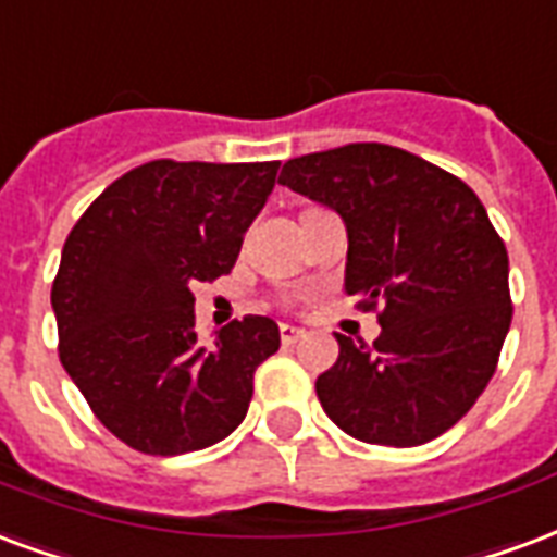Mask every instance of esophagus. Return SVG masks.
Returning <instances> with one entry per match:
<instances>
[{"mask_svg": "<svg viewBox=\"0 0 557 557\" xmlns=\"http://www.w3.org/2000/svg\"><path fill=\"white\" fill-rule=\"evenodd\" d=\"M299 337H305L302 329H296V325H282V341L290 346V343H296Z\"/></svg>", "mask_w": 557, "mask_h": 557, "instance_id": "esophagus-1", "label": "esophagus"}]
</instances>
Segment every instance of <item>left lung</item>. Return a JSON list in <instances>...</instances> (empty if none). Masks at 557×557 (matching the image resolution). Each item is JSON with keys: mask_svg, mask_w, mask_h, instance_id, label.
Instances as JSON below:
<instances>
[{"mask_svg": "<svg viewBox=\"0 0 557 557\" xmlns=\"http://www.w3.org/2000/svg\"><path fill=\"white\" fill-rule=\"evenodd\" d=\"M278 184L343 216L346 294L379 308L373 346L337 334L317 379L323 411L363 443L441 437L482 396L511 329L508 252L479 196L387 144L290 158Z\"/></svg>", "mask_w": 557, "mask_h": 557, "instance_id": "8db88e82", "label": "left lung"}]
</instances>
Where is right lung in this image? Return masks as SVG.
<instances>
[{
	"label": "right lung",
	"mask_w": 557,
	"mask_h": 557,
	"mask_svg": "<svg viewBox=\"0 0 557 557\" xmlns=\"http://www.w3.org/2000/svg\"><path fill=\"white\" fill-rule=\"evenodd\" d=\"M278 161H149L96 196L52 282L58 355L108 432L146 455L214 446L244 422L278 325L244 317L202 341L196 282L232 273Z\"/></svg>",
	"instance_id": "right-lung-1"
}]
</instances>
